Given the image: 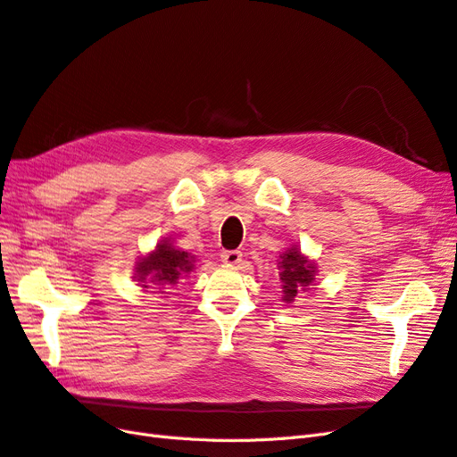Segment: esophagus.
I'll list each match as a JSON object with an SVG mask.
<instances>
[{
    "mask_svg": "<svg viewBox=\"0 0 457 457\" xmlns=\"http://www.w3.org/2000/svg\"><path fill=\"white\" fill-rule=\"evenodd\" d=\"M220 261H223L225 265H228V267H234V265H238V262L242 261V253L237 252V250H228V252L220 253Z\"/></svg>",
    "mask_w": 457,
    "mask_h": 457,
    "instance_id": "esophagus-1",
    "label": "esophagus"
}]
</instances>
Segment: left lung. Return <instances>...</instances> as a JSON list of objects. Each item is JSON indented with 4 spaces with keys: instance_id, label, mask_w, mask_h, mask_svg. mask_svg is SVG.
<instances>
[{
    "instance_id": "obj_1",
    "label": "left lung",
    "mask_w": 457,
    "mask_h": 457,
    "mask_svg": "<svg viewBox=\"0 0 457 457\" xmlns=\"http://www.w3.org/2000/svg\"><path fill=\"white\" fill-rule=\"evenodd\" d=\"M278 262V274H280V287H282V301L294 303L295 297H299L303 292H309V287L314 286L318 267L316 262L311 261L305 253H303L297 244H292L286 247V252L276 259Z\"/></svg>"
}]
</instances>
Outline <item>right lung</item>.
<instances>
[{"label": "right lung", "mask_w": 457, "mask_h": 457, "mask_svg": "<svg viewBox=\"0 0 457 457\" xmlns=\"http://www.w3.org/2000/svg\"><path fill=\"white\" fill-rule=\"evenodd\" d=\"M195 255L177 247L171 238H163L156 244L154 250L139 257L133 278L139 282L143 289L150 287V294L165 297V294L175 287L179 280L187 278L195 270Z\"/></svg>", "instance_id": "add662e5"}]
</instances>
